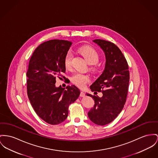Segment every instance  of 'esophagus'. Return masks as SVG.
<instances>
[{
  "instance_id": "obj_1",
  "label": "esophagus",
  "mask_w": 158,
  "mask_h": 158,
  "mask_svg": "<svg viewBox=\"0 0 158 158\" xmlns=\"http://www.w3.org/2000/svg\"><path fill=\"white\" fill-rule=\"evenodd\" d=\"M81 97H84L85 96V94H84V92H81V93H80V95Z\"/></svg>"
}]
</instances>
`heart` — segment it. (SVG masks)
I'll list each match as a JSON object with an SVG mask.
<instances>
[{"label": "heart", "mask_w": 158, "mask_h": 158, "mask_svg": "<svg viewBox=\"0 0 158 158\" xmlns=\"http://www.w3.org/2000/svg\"><path fill=\"white\" fill-rule=\"evenodd\" d=\"M78 52L84 57L89 64H95L99 61V55L95 48L91 47H83L79 48ZM72 58L73 55L71 52H68L66 53L64 64L66 69H69L71 68L72 65ZM94 69V67H92ZM71 80L73 83L75 84L79 87L83 88L85 85L89 83L90 81V77L86 74H81L80 73H75L72 75L71 77Z\"/></svg>", "instance_id": "1"}]
</instances>
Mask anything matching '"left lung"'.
Listing matches in <instances>:
<instances>
[{
    "instance_id": "left-lung-1",
    "label": "left lung",
    "mask_w": 158,
    "mask_h": 158,
    "mask_svg": "<svg viewBox=\"0 0 158 158\" xmlns=\"http://www.w3.org/2000/svg\"><path fill=\"white\" fill-rule=\"evenodd\" d=\"M105 53V69L90 87L92 92H102V96H93L95 105L88 112L90 120L104 126L113 121L122 111L126 102L129 82V67L120 50L112 42L95 40Z\"/></svg>"
}]
</instances>
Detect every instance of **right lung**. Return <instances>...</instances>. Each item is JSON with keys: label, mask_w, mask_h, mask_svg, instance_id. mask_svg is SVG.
I'll list each match as a JSON object with an SVG mask.
<instances>
[{"label": "right lung", "mask_w": 158, "mask_h": 158, "mask_svg": "<svg viewBox=\"0 0 158 158\" xmlns=\"http://www.w3.org/2000/svg\"><path fill=\"white\" fill-rule=\"evenodd\" d=\"M72 42L53 40L40 44L33 53L27 72V92L37 115L50 125L66 120L69 106L80 94L75 85L64 90L55 85L56 78H66L64 60Z\"/></svg>", "instance_id": "1"}]
</instances>
